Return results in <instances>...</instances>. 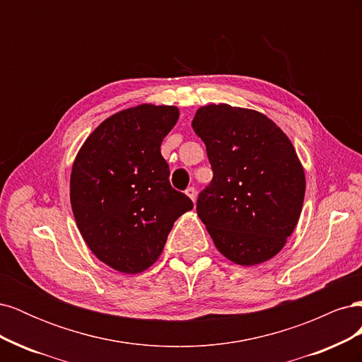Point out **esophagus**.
<instances>
[{"label":"esophagus","mask_w":362,"mask_h":362,"mask_svg":"<svg viewBox=\"0 0 362 362\" xmlns=\"http://www.w3.org/2000/svg\"><path fill=\"white\" fill-rule=\"evenodd\" d=\"M185 194H187L193 202L196 201V189L194 187H189L187 190H185Z\"/></svg>","instance_id":"1"}]
</instances>
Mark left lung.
Returning <instances> with one entry per match:
<instances>
[{"instance_id": "obj_1", "label": "left lung", "mask_w": 362, "mask_h": 362, "mask_svg": "<svg viewBox=\"0 0 362 362\" xmlns=\"http://www.w3.org/2000/svg\"><path fill=\"white\" fill-rule=\"evenodd\" d=\"M192 125L213 169L196 211L216 247L240 266L275 257L298 225L305 196L291 141L267 116L228 104L201 107Z\"/></svg>"}]
</instances>
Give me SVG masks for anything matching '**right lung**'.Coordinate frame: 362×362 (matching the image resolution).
Segmentation results:
<instances>
[{"label":"right lung","instance_id":"1","mask_svg":"<svg viewBox=\"0 0 362 362\" xmlns=\"http://www.w3.org/2000/svg\"><path fill=\"white\" fill-rule=\"evenodd\" d=\"M172 105L119 112L87 137L71 173V205L89 249L107 266L140 273L154 264L173 222L193 208L169 182L161 141L177 124Z\"/></svg>","mask_w":362,"mask_h":362}]
</instances>
